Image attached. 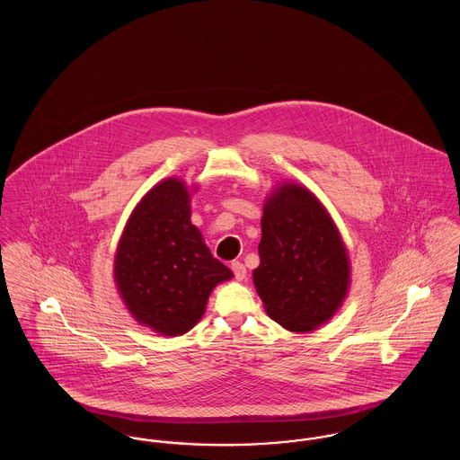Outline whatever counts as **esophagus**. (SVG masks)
I'll use <instances>...</instances> for the list:
<instances>
[{
	"instance_id": "obj_1",
	"label": "esophagus",
	"mask_w": 460,
	"mask_h": 460,
	"mask_svg": "<svg viewBox=\"0 0 460 460\" xmlns=\"http://www.w3.org/2000/svg\"><path fill=\"white\" fill-rule=\"evenodd\" d=\"M231 269H233V272H234V278H236L238 281H243V279L246 278V267H244L243 263L233 262L231 263Z\"/></svg>"
}]
</instances>
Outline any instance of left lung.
Segmentation results:
<instances>
[{"mask_svg": "<svg viewBox=\"0 0 460 460\" xmlns=\"http://www.w3.org/2000/svg\"><path fill=\"white\" fill-rule=\"evenodd\" d=\"M261 265L253 283L270 319L291 332L326 324L351 283L350 257L326 207L298 182H281L263 201Z\"/></svg>", "mask_w": 460, "mask_h": 460, "instance_id": "8db88e82", "label": "left lung"}]
</instances>
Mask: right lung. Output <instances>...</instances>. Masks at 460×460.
Listing matches in <instances>:
<instances>
[{
	"label": "right lung",
	"instance_id": "obj_1",
	"mask_svg": "<svg viewBox=\"0 0 460 460\" xmlns=\"http://www.w3.org/2000/svg\"><path fill=\"white\" fill-rule=\"evenodd\" d=\"M197 190L179 177L155 184L134 207L115 250L113 281L124 305L162 336L188 332L212 289L233 278L191 224Z\"/></svg>",
	"mask_w": 460,
	"mask_h": 460
}]
</instances>
